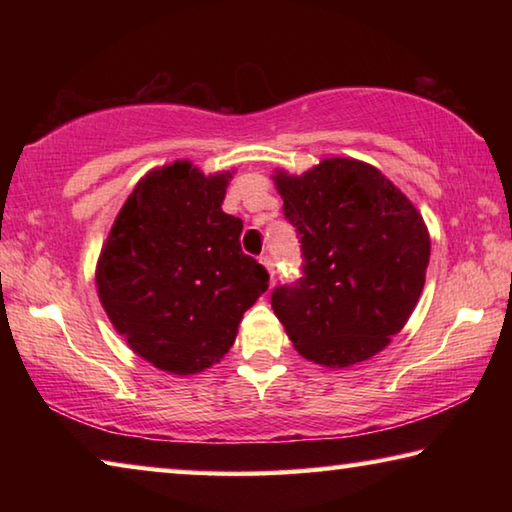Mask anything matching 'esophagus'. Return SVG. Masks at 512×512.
<instances>
[{
	"label": "esophagus",
	"mask_w": 512,
	"mask_h": 512,
	"mask_svg": "<svg viewBox=\"0 0 512 512\" xmlns=\"http://www.w3.org/2000/svg\"><path fill=\"white\" fill-rule=\"evenodd\" d=\"M259 262H262V266L266 268L268 277H271V282H273V277H275V266H273V259L268 257V255H262V257H259Z\"/></svg>",
	"instance_id": "34e87169"
}]
</instances>
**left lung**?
<instances>
[{
	"label": "left lung",
	"instance_id": "8db88e82",
	"mask_svg": "<svg viewBox=\"0 0 512 512\" xmlns=\"http://www.w3.org/2000/svg\"><path fill=\"white\" fill-rule=\"evenodd\" d=\"M305 275L271 296L293 348L325 368L368 361L418 305L431 241L422 214L377 167L325 158L293 176L275 169Z\"/></svg>",
	"mask_w": 512,
	"mask_h": 512
}]
</instances>
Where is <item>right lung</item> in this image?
Listing matches in <instances>:
<instances>
[{
    "label": "right lung",
    "instance_id": "right-lung-1",
    "mask_svg": "<svg viewBox=\"0 0 512 512\" xmlns=\"http://www.w3.org/2000/svg\"><path fill=\"white\" fill-rule=\"evenodd\" d=\"M232 171L189 160L151 169L126 198L103 241L99 300L137 357L169 375L219 363L268 273L241 253L244 223L221 210Z\"/></svg>",
    "mask_w": 512,
    "mask_h": 512
}]
</instances>
